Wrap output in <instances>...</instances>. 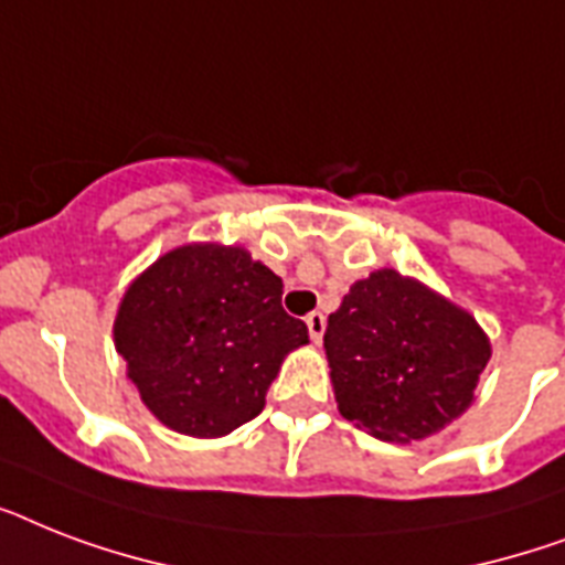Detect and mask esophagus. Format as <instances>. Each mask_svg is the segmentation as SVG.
<instances>
[{
    "instance_id": "obj_1",
    "label": "esophagus",
    "mask_w": 565,
    "mask_h": 565,
    "mask_svg": "<svg viewBox=\"0 0 565 565\" xmlns=\"http://www.w3.org/2000/svg\"><path fill=\"white\" fill-rule=\"evenodd\" d=\"M305 322H308L310 340H313V343H322V334H326V317L313 310V313H310V317L305 319Z\"/></svg>"
}]
</instances>
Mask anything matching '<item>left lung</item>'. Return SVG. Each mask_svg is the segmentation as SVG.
Masks as SVG:
<instances>
[{
    "label": "left lung",
    "instance_id": "obj_1",
    "mask_svg": "<svg viewBox=\"0 0 565 565\" xmlns=\"http://www.w3.org/2000/svg\"><path fill=\"white\" fill-rule=\"evenodd\" d=\"M337 407L377 439H425L466 413L490 340L463 308L395 269L354 281L328 317Z\"/></svg>",
    "mask_w": 565,
    "mask_h": 565
}]
</instances>
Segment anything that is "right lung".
<instances>
[{
  "label": "right lung",
  "mask_w": 565,
  "mask_h": 565,
  "mask_svg": "<svg viewBox=\"0 0 565 565\" xmlns=\"http://www.w3.org/2000/svg\"><path fill=\"white\" fill-rule=\"evenodd\" d=\"M281 278L246 248L179 246L119 301L114 345L143 404L188 437H225L264 411L308 326L281 308Z\"/></svg>",
  "instance_id": "1"
}]
</instances>
